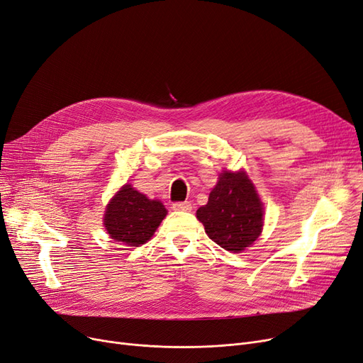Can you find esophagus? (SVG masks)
<instances>
[{
	"instance_id": "34e87169",
	"label": "esophagus",
	"mask_w": 363,
	"mask_h": 363,
	"mask_svg": "<svg viewBox=\"0 0 363 363\" xmlns=\"http://www.w3.org/2000/svg\"><path fill=\"white\" fill-rule=\"evenodd\" d=\"M172 208H173V211H178V212H190V211L193 209L190 201H178V203H173Z\"/></svg>"
}]
</instances>
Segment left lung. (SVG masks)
Wrapping results in <instances>:
<instances>
[{"label": "left lung", "mask_w": 363, "mask_h": 363, "mask_svg": "<svg viewBox=\"0 0 363 363\" xmlns=\"http://www.w3.org/2000/svg\"><path fill=\"white\" fill-rule=\"evenodd\" d=\"M197 219L216 245L230 252H242L254 243L262 231L264 208L245 170L220 173Z\"/></svg>", "instance_id": "1"}]
</instances>
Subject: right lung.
I'll return each instance as SVG.
<instances>
[{"instance_id": "1", "label": "right lung", "mask_w": 363, "mask_h": 363, "mask_svg": "<svg viewBox=\"0 0 363 363\" xmlns=\"http://www.w3.org/2000/svg\"><path fill=\"white\" fill-rule=\"evenodd\" d=\"M167 215L160 200H151L125 184L108 203L104 225L109 238L124 246L147 243Z\"/></svg>"}]
</instances>
